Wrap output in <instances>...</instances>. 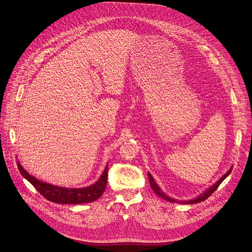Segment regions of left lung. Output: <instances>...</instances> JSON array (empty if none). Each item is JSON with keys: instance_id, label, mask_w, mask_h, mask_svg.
Listing matches in <instances>:
<instances>
[{"instance_id": "left-lung-1", "label": "left lung", "mask_w": 252, "mask_h": 252, "mask_svg": "<svg viewBox=\"0 0 252 252\" xmlns=\"http://www.w3.org/2000/svg\"><path fill=\"white\" fill-rule=\"evenodd\" d=\"M231 169L232 168H230L222 177H220V180H218L213 186H211L208 190H206L203 194H201L200 196H198L197 198H195V199H192V200H188V201H183V202H179V203H183V204H195V203H200V202H202V201H204V200H206L208 197H210L216 190H217V188L219 187V185L226 178V176L230 173V171H231ZM148 176H149V181H150V184H151V187L153 188V190L155 191V193L157 194V195H158L159 197H162L164 200H167V201H169V202H171V203H173V202H177L175 199H172V198H170V197H168L167 195H165L160 189H159V187L158 186V184L155 182V180H154V178H153V176L150 174V173H148Z\"/></svg>"}]
</instances>
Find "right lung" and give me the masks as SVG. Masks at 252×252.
<instances>
[{
  "mask_svg": "<svg viewBox=\"0 0 252 252\" xmlns=\"http://www.w3.org/2000/svg\"><path fill=\"white\" fill-rule=\"evenodd\" d=\"M21 174L27 178L34 188L47 200L58 204H82L98 199L105 190L108 176V166L105 167L100 178L93 185L85 188H65L42 182L32 176L18 161Z\"/></svg>",
  "mask_w": 252,
  "mask_h": 252,
  "instance_id": "obj_1",
  "label": "right lung"
}]
</instances>
